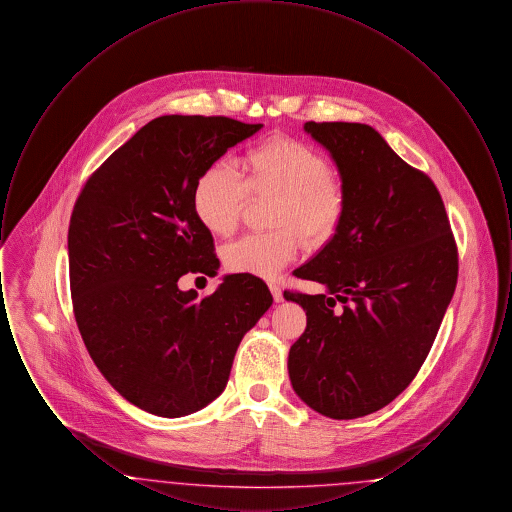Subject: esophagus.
<instances>
[{"instance_id":"esophagus-1","label":"esophagus","mask_w":512,"mask_h":512,"mask_svg":"<svg viewBox=\"0 0 512 512\" xmlns=\"http://www.w3.org/2000/svg\"><path fill=\"white\" fill-rule=\"evenodd\" d=\"M270 293H272V297H274V301H276V303H282V301H284V295H282L280 286H276V284H270Z\"/></svg>"}]
</instances>
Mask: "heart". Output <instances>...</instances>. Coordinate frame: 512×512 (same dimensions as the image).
Here are the masks:
<instances>
[{
  "mask_svg": "<svg viewBox=\"0 0 512 512\" xmlns=\"http://www.w3.org/2000/svg\"><path fill=\"white\" fill-rule=\"evenodd\" d=\"M247 194L278 195L272 226L293 228L307 244L328 242L340 226L345 194L330 176L326 159L292 138H272L247 151L244 174L230 161H213L199 172L192 192L197 220L215 236H230ZM292 230L251 234L228 245L226 267L240 274L274 280L297 257Z\"/></svg>",
  "mask_w": 512,
  "mask_h": 512,
  "instance_id": "1",
  "label": "heart"
}]
</instances>
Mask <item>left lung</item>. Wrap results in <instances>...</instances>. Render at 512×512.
Instances as JSON below:
<instances>
[{"mask_svg":"<svg viewBox=\"0 0 512 512\" xmlns=\"http://www.w3.org/2000/svg\"><path fill=\"white\" fill-rule=\"evenodd\" d=\"M303 130L330 153L345 211L334 236L293 270L324 293H284L307 313L288 372L307 407L351 420L413 382L455 293L457 247L434 182L372 126L311 121Z\"/></svg>","mask_w":512,"mask_h":512,"instance_id":"obj_1","label":"left lung"}]
</instances>
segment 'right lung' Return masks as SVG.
I'll list each match as a JSON object with an SVG mask.
<instances>
[{
	"label": "right lung",
	"instance_id": "1",
	"mask_svg": "<svg viewBox=\"0 0 512 512\" xmlns=\"http://www.w3.org/2000/svg\"><path fill=\"white\" fill-rule=\"evenodd\" d=\"M263 124L201 115L147 122L86 182L69 226L74 317L103 378L126 401L178 418L226 388L245 334L272 305L267 284L226 274L213 295L178 290L188 272L217 276L197 220L199 172Z\"/></svg>",
	"mask_w": 512,
	"mask_h": 512
}]
</instances>
